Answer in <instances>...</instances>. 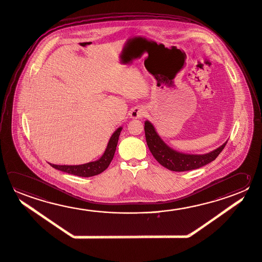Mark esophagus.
I'll return each mask as SVG.
<instances>
[{
    "mask_svg": "<svg viewBox=\"0 0 262 262\" xmlns=\"http://www.w3.org/2000/svg\"><path fill=\"white\" fill-rule=\"evenodd\" d=\"M145 114H146V110L144 107H136L131 111L130 117L132 119H138V118H141L143 116H145Z\"/></svg>",
    "mask_w": 262,
    "mask_h": 262,
    "instance_id": "obj_1",
    "label": "esophagus"
}]
</instances>
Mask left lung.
<instances>
[{
	"instance_id": "obj_1",
	"label": "left lung",
	"mask_w": 262,
	"mask_h": 262,
	"mask_svg": "<svg viewBox=\"0 0 262 262\" xmlns=\"http://www.w3.org/2000/svg\"><path fill=\"white\" fill-rule=\"evenodd\" d=\"M144 129L146 141L153 157L160 164L170 171H190L205 166L209 162H213L219 156L227 143L226 141L219 148L206 154H186L170 148L159 136L154 125L148 120L145 122Z\"/></svg>"
}]
</instances>
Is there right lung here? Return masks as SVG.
<instances>
[{"label":"right lung","instance_id":"obj_1","mask_svg":"<svg viewBox=\"0 0 262 262\" xmlns=\"http://www.w3.org/2000/svg\"><path fill=\"white\" fill-rule=\"evenodd\" d=\"M122 129L123 127L120 126L114 131L112 137L110 138L109 142L106 147L104 153L99 160H97L95 162H88L79 165H57V164H52V163H50V165L59 171H64L67 173L81 176V177H91V176L100 174V172H102L108 168L114 158Z\"/></svg>","mask_w":262,"mask_h":262}]
</instances>
